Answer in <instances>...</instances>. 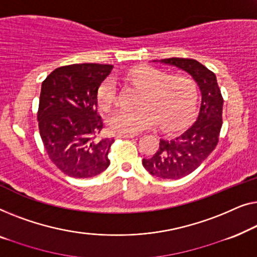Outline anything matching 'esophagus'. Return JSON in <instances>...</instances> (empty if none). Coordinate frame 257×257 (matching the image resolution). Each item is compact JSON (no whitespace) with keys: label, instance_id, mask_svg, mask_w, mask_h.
<instances>
[{"label":"esophagus","instance_id":"1","mask_svg":"<svg viewBox=\"0 0 257 257\" xmlns=\"http://www.w3.org/2000/svg\"><path fill=\"white\" fill-rule=\"evenodd\" d=\"M118 139H134L136 135L135 134H117Z\"/></svg>","mask_w":257,"mask_h":257}]
</instances>
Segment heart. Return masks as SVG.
<instances>
[{
    "label": "heart",
    "mask_w": 257,
    "mask_h": 257,
    "mask_svg": "<svg viewBox=\"0 0 257 257\" xmlns=\"http://www.w3.org/2000/svg\"><path fill=\"white\" fill-rule=\"evenodd\" d=\"M128 79L142 88L140 107L121 108L110 114L107 124L113 133L137 134L160 123L164 130H176L185 123L193 109L196 93L190 79L183 75H168L158 68L139 65L127 73ZM116 81L107 78L97 88V104L109 110L116 101Z\"/></svg>",
    "instance_id": "obj_1"
}]
</instances>
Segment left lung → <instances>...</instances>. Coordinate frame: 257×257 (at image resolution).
I'll use <instances>...</instances> for the list:
<instances>
[{
  "mask_svg": "<svg viewBox=\"0 0 257 257\" xmlns=\"http://www.w3.org/2000/svg\"><path fill=\"white\" fill-rule=\"evenodd\" d=\"M160 61L189 73L201 94L196 121L175 139L160 140L156 154L142 161L150 175L163 179H179L193 172L215 149L222 125L223 99L215 74L199 61L177 57Z\"/></svg>",
  "mask_w": 257,
  "mask_h": 257,
  "instance_id": "left-lung-1",
  "label": "left lung"
}]
</instances>
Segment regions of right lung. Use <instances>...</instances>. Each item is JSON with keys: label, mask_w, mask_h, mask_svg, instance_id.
<instances>
[{"label": "right lung", "mask_w": 257, "mask_h": 257, "mask_svg": "<svg viewBox=\"0 0 257 257\" xmlns=\"http://www.w3.org/2000/svg\"><path fill=\"white\" fill-rule=\"evenodd\" d=\"M113 65L73 64L56 68L42 84L38 128L50 160L65 175L89 178L103 172L114 139H100L97 88Z\"/></svg>", "instance_id": "right-lung-1"}]
</instances>
